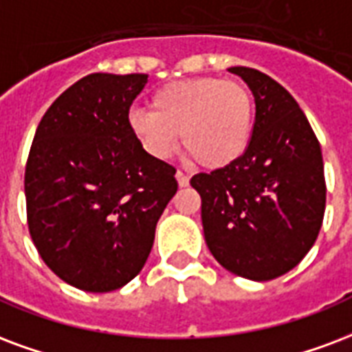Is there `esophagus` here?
Masks as SVG:
<instances>
[{
    "mask_svg": "<svg viewBox=\"0 0 352 352\" xmlns=\"http://www.w3.org/2000/svg\"><path fill=\"white\" fill-rule=\"evenodd\" d=\"M175 177H177V183H179V186H188V183H190V177L186 175V173H183V171H181V169H179V171H177Z\"/></svg>",
    "mask_w": 352,
    "mask_h": 352,
    "instance_id": "1",
    "label": "esophagus"
}]
</instances>
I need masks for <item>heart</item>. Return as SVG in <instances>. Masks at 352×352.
<instances>
[{
    "label": "heart",
    "mask_w": 352,
    "mask_h": 352,
    "mask_svg": "<svg viewBox=\"0 0 352 352\" xmlns=\"http://www.w3.org/2000/svg\"><path fill=\"white\" fill-rule=\"evenodd\" d=\"M149 106L151 111H130L129 129L158 160L173 155L179 140L207 169L228 168L248 149L254 100L242 83L216 76L177 80L158 87Z\"/></svg>",
    "instance_id": "b5f03b06"
}]
</instances>
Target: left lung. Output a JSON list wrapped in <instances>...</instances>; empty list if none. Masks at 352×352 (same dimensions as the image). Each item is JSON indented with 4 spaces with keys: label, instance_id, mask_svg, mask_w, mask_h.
Instances as JSON below:
<instances>
[{
    "label": "left lung",
    "instance_id": "1",
    "mask_svg": "<svg viewBox=\"0 0 352 352\" xmlns=\"http://www.w3.org/2000/svg\"><path fill=\"white\" fill-rule=\"evenodd\" d=\"M256 98L246 153L228 168L197 173L201 222L223 269L269 282L304 259L317 241L327 205L319 140L285 87L248 67H231Z\"/></svg>",
    "mask_w": 352,
    "mask_h": 352
}]
</instances>
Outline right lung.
I'll return each mask as SVG.
<instances>
[{"label":"right lung","mask_w":352,"mask_h":352,"mask_svg":"<svg viewBox=\"0 0 352 352\" xmlns=\"http://www.w3.org/2000/svg\"><path fill=\"white\" fill-rule=\"evenodd\" d=\"M147 74L95 72L57 96L25 164L28 228L43 261L89 293L140 274L158 218L175 196V168L143 149L129 111Z\"/></svg>","instance_id":"right-lung-1"}]
</instances>
